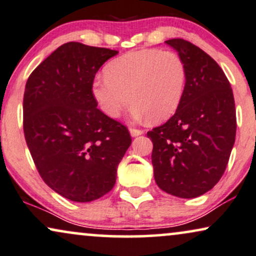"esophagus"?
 <instances>
[{"label":"esophagus","mask_w":256,"mask_h":256,"mask_svg":"<svg viewBox=\"0 0 256 256\" xmlns=\"http://www.w3.org/2000/svg\"><path fill=\"white\" fill-rule=\"evenodd\" d=\"M130 134H131V136L132 137H138V136H140V134H144V131L143 130H138V128H130Z\"/></svg>","instance_id":"1"}]
</instances>
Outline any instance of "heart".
<instances>
[{
  "label": "heart",
  "mask_w": 256,
  "mask_h": 256,
  "mask_svg": "<svg viewBox=\"0 0 256 256\" xmlns=\"http://www.w3.org/2000/svg\"><path fill=\"white\" fill-rule=\"evenodd\" d=\"M105 74L92 84V94L100 110L117 118L131 102L132 117L154 122L166 120L177 111L188 80L182 58L156 48L128 52L112 60Z\"/></svg>",
  "instance_id": "b5f03b06"
}]
</instances>
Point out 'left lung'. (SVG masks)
I'll list each match as a JSON object with an SVG mask.
<instances>
[{
  "label": "left lung",
  "mask_w": 256,
  "mask_h": 256,
  "mask_svg": "<svg viewBox=\"0 0 256 256\" xmlns=\"http://www.w3.org/2000/svg\"><path fill=\"white\" fill-rule=\"evenodd\" d=\"M186 62L188 80L180 108L148 132L154 143L157 186L180 198L200 196L221 180L235 143L232 90L218 62L192 42L166 41Z\"/></svg>",
  "instance_id": "1"
}]
</instances>
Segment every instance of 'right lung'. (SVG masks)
<instances>
[{
    "label": "right lung",
    "instance_id": "obj_1",
    "mask_svg": "<svg viewBox=\"0 0 256 256\" xmlns=\"http://www.w3.org/2000/svg\"><path fill=\"white\" fill-rule=\"evenodd\" d=\"M117 54L67 42L26 84L24 132L35 166L50 189L74 202L108 194L131 145L126 126L96 108L92 94L96 72Z\"/></svg>",
    "mask_w": 256,
    "mask_h": 256
}]
</instances>
